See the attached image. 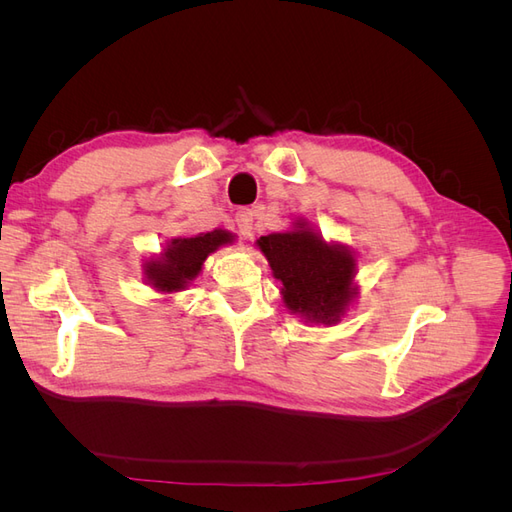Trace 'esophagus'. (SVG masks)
I'll return each instance as SVG.
<instances>
[{
	"mask_svg": "<svg viewBox=\"0 0 512 512\" xmlns=\"http://www.w3.org/2000/svg\"><path fill=\"white\" fill-rule=\"evenodd\" d=\"M235 226L241 239H250L252 230H254V211L252 209H241L235 215Z\"/></svg>",
	"mask_w": 512,
	"mask_h": 512,
	"instance_id": "obj_1",
	"label": "esophagus"
}]
</instances>
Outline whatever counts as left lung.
<instances>
[{
  "label": "left lung",
  "mask_w": 512,
  "mask_h": 512,
  "mask_svg": "<svg viewBox=\"0 0 512 512\" xmlns=\"http://www.w3.org/2000/svg\"><path fill=\"white\" fill-rule=\"evenodd\" d=\"M273 275L282 280L284 303L309 322L335 324L354 297L350 288L354 258L342 247L327 245L309 228L275 232L258 241Z\"/></svg>",
  "instance_id": "1"
}]
</instances>
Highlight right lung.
<instances>
[{
  "label": "right lung",
  "instance_id": "obj_1",
  "mask_svg": "<svg viewBox=\"0 0 512 512\" xmlns=\"http://www.w3.org/2000/svg\"><path fill=\"white\" fill-rule=\"evenodd\" d=\"M230 241L232 237L226 230L203 232V235L190 239H173L160 260L147 262V280L153 284V288L164 292L183 290L185 284L194 280L203 269L205 258Z\"/></svg>",
  "mask_w": 512,
  "mask_h": 512
}]
</instances>
